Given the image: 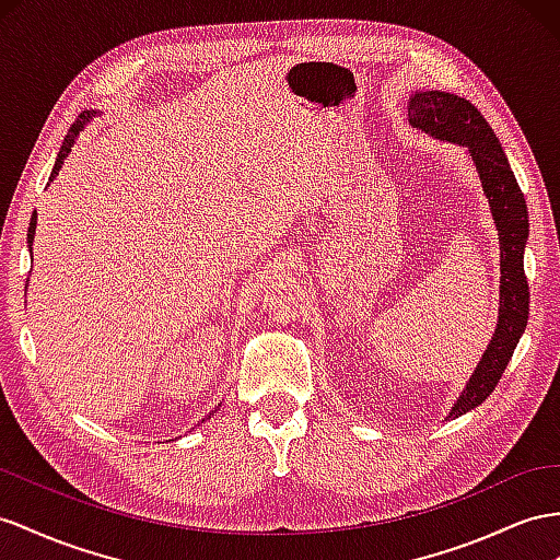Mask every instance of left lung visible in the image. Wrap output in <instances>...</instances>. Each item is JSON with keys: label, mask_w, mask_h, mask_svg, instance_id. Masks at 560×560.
Here are the masks:
<instances>
[{"label": "left lung", "mask_w": 560, "mask_h": 560, "mask_svg": "<svg viewBox=\"0 0 560 560\" xmlns=\"http://www.w3.org/2000/svg\"><path fill=\"white\" fill-rule=\"evenodd\" d=\"M407 113L409 125L423 135L468 149L499 232V319L490 346L447 417L458 419L492 395L527 326L529 291L523 267L529 232L527 206L494 130L470 102L438 90L413 92Z\"/></svg>", "instance_id": "left-lung-1"}]
</instances>
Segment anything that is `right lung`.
I'll list each match as a JSON object with an SVG mask.
<instances>
[{
    "mask_svg": "<svg viewBox=\"0 0 560 560\" xmlns=\"http://www.w3.org/2000/svg\"><path fill=\"white\" fill-rule=\"evenodd\" d=\"M92 116H94V113L84 110V113H80L78 120H75L73 125H70V130H68V135L63 137V143H61V149H59V155H56V163H54V170H51V177H49V182H51L56 175H59V170H61L63 161H66V158H68L70 149H73L75 139H78V137H80V132L84 130V125H88V122L92 120ZM35 224H37V214L33 212L31 226H27V243H33V238H35Z\"/></svg>",
    "mask_w": 560,
    "mask_h": 560,
    "instance_id": "1",
    "label": "right lung"
}]
</instances>
